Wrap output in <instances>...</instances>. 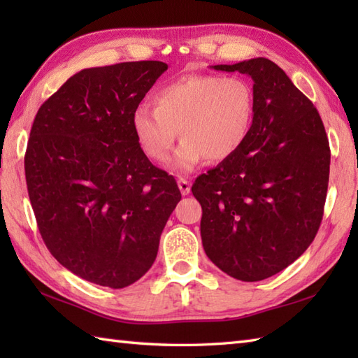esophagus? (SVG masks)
<instances>
[{
  "mask_svg": "<svg viewBox=\"0 0 358 358\" xmlns=\"http://www.w3.org/2000/svg\"><path fill=\"white\" fill-rule=\"evenodd\" d=\"M178 187L183 195H187L189 192H191V183H189L186 178H181V177L178 178Z\"/></svg>",
  "mask_w": 358,
  "mask_h": 358,
  "instance_id": "34e87169",
  "label": "esophagus"
}]
</instances>
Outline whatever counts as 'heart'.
<instances>
[{
  "mask_svg": "<svg viewBox=\"0 0 358 358\" xmlns=\"http://www.w3.org/2000/svg\"><path fill=\"white\" fill-rule=\"evenodd\" d=\"M154 108L136 106L131 126L141 150L164 162L175 140L183 138L171 159L175 172H191L204 159L223 162L245 146L255 117L250 81L231 75H183L159 87Z\"/></svg>",
  "mask_w": 358,
  "mask_h": 358,
  "instance_id": "heart-1",
  "label": "heart"
}]
</instances>
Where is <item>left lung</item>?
<instances>
[{
    "label": "left lung",
    "instance_id": "1",
    "mask_svg": "<svg viewBox=\"0 0 358 358\" xmlns=\"http://www.w3.org/2000/svg\"><path fill=\"white\" fill-rule=\"evenodd\" d=\"M212 69L254 81L255 117L248 141L200 175L204 252L241 281H260L294 263L315 238L328 192L331 150L310 100L268 58Z\"/></svg>",
    "mask_w": 358,
    "mask_h": 358
}]
</instances>
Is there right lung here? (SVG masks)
<instances>
[{"mask_svg":"<svg viewBox=\"0 0 358 358\" xmlns=\"http://www.w3.org/2000/svg\"><path fill=\"white\" fill-rule=\"evenodd\" d=\"M166 71L163 62L83 69L43 103L30 129L24 171L38 229L57 262L90 283L121 289L141 278L181 200L131 126Z\"/></svg>","mask_w":358,"mask_h":358,"instance_id":"add662e5","label":"right lung"}]
</instances>
